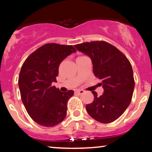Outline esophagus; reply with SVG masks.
<instances>
[{
    "instance_id": "1",
    "label": "esophagus",
    "mask_w": 152,
    "mask_h": 152,
    "mask_svg": "<svg viewBox=\"0 0 152 152\" xmlns=\"http://www.w3.org/2000/svg\"><path fill=\"white\" fill-rule=\"evenodd\" d=\"M76 93H77L78 95H82V94H83V93H84V91H83V90H77L76 91Z\"/></svg>"
}]
</instances>
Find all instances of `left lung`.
I'll use <instances>...</instances> for the list:
<instances>
[{
  "instance_id": "8db88e82",
  "label": "left lung",
  "mask_w": 152,
  "mask_h": 152,
  "mask_svg": "<svg viewBox=\"0 0 152 152\" xmlns=\"http://www.w3.org/2000/svg\"><path fill=\"white\" fill-rule=\"evenodd\" d=\"M91 58L93 73L104 88L98 96L92 91L94 100L86 106L88 115L102 123L117 120L127 109L135 86L132 65L124 54L105 41H92L75 45Z\"/></svg>"
}]
</instances>
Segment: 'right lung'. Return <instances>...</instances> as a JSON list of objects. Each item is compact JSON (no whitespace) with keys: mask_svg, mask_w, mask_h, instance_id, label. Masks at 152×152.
I'll return each instance as SVG.
<instances>
[{"mask_svg":"<svg viewBox=\"0 0 152 152\" xmlns=\"http://www.w3.org/2000/svg\"><path fill=\"white\" fill-rule=\"evenodd\" d=\"M76 52L72 45L47 43L32 53L23 64L18 77L20 97L31 118L41 126L51 127L64 120L72 90L61 92L57 82L59 66Z\"/></svg>","mask_w":152,"mask_h":152,"instance_id":"add662e5","label":"right lung"}]
</instances>
